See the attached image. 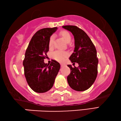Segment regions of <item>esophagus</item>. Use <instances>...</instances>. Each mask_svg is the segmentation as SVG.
Returning a JSON list of instances; mask_svg holds the SVG:
<instances>
[{"mask_svg":"<svg viewBox=\"0 0 121 121\" xmlns=\"http://www.w3.org/2000/svg\"><path fill=\"white\" fill-rule=\"evenodd\" d=\"M64 65H64V64H60V66H61V67H63V66H64Z\"/></svg>","mask_w":121,"mask_h":121,"instance_id":"esophagus-1","label":"esophagus"}]
</instances>
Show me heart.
I'll list each match as a JSON object with an SVG mask.
<instances>
[{
  "label": "heart",
  "instance_id": "b5f03b06",
  "mask_svg": "<svg viewBox=\"0 0 121 121\" xmlns=\"http://www.w3.org/2000/svg\"><path fill=\"white\" fill-rule=\"evenodd\" d=\"M60 35L62 37L65 42L67 43H69L71 40V35L69 32L66 31H62L60 32ZM54 36L52 35L49 40V47H52L54 43ZM68 52H63L60 50H56L52 53V57L55 60H56L59 62H64L65 58L68 56Z\"/></svg>",
  "mask_w": 121,
  "mask_h": 121
}]
</instances>
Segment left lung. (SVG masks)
Returning a JSON list of instances; mask_svg holds the SVG:
<instances>
[{
    "mask_svg": "<svg viewBox=\"0 0 121 121\" xmlns=\"http://www.w3.org/2000/svg\"><path fill=\"white\" fill-rule=\"evenodd\" d=\"M62 27L74 35V50L69 59L73 65L75 63L79 64L78 67L67 65L71 69V73L67 78V82L73 90L85 91L94 83L98 73V59L96 49L90 38L82 29L74 25Z\"/></svg>",
    "mask_w": 121,
    "mask_h": 121,
    "instance_id": "left-lung-1",
    "label": "left lung"
}]
</instances>
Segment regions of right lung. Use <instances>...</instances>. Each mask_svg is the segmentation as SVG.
Returning a JSON list of instances; mask_svg holds the SVG:
<instances>
[{"instance_id":"right-lung-1","label":"right lung","mask_w":121,"mask_h":121,"mask_svg":"<svg viewBox=\"0 0 121 121\" xmlns=\"http://www.w3.org/2000/svg\"><path fill=\"white\" fill-rule=\"evenodd\" d=\"M57 27L39 30L28 45L23 65L24 75L29 86L34 91L43 93L54 85L55 78L60 69V64L55 60L50 65L44 63L49 51V40Z\"/></svg>"}]
</instances>
